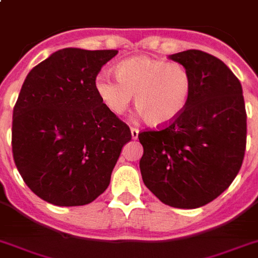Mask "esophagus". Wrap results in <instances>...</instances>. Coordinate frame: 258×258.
Wrapping results in <instances>:
<instances>
[{
	"mask_svg": "<svg viewBox=\"0 0 258 258\" xmlns=\"http://www.w3.org/2000/svg\"><path fill=\"white\" fill-rule=\"evenodd\" d=\"M131 136L134 140H136L139 138V130L135 128V127H131Z\"/></svg>",
	"mask_w": 258,
	"mask_h": 258,
	"instance_id": "obj_1",
	"label": "esophagus"
}]
</instances>
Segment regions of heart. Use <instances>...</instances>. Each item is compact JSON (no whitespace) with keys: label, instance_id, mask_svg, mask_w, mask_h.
<instances>
[{"label":"heart","instance_id":"1","mask_svg":"<svg viewBox=\"0 0 258 258\" xmlns=\"http://www.w3.org/2000/svg\"><path fill=\"white\" fill-rule=\"evenodd\" d=\"M116 79L100 73L95 91L110 113L120 115L135 95L136 110L153 127L166 126L184 111L192 91L189 71L179 62L134 57L114 67Z\"/></svg>","mask_w":258,"mask_h":258}]
</instances>
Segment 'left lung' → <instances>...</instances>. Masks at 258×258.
Returning <instances> with one entry per match:
<instances>
[{"instance_id":"left-lung-1","label":"left lung","mask_w":258,"mask_h":258,"mask_svg":"<svg viewBox=\"0 0 258 258\" xmlns=\"http://www.w3.org/2000/svg\"><path fill=\"white\" fill-rule=\"evenodd\" d=\"M169 58L191 74V96L169 126L139 134L140 171L163 204L195 209L226 191L240 170L247 144L243 88L221 59L205 51L191 49Z\"/></svg>"}]
</instances>
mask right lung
Segmentation results:
<instances>
[{
    "label": "right lung",
    "instance_id": "right-lung-1",
    "mask_svg": "<svg viewBox=\"0 0 258 258\" xmlns=\"http://www.w3.org/2000/svg\"><path fill=\"white\" fill-rule=\"evenodd\" d=\"M118 50L64 48L28 73L13 111V156L24 183L58 207L96 200L110 183L126 123L107 110L95 78Z\"/></svg>",
    "mask_w": 258,
    "mask_h": 258
}]
</instances>
